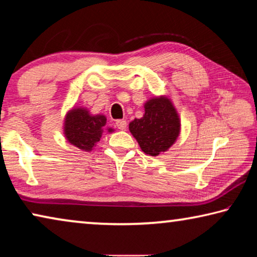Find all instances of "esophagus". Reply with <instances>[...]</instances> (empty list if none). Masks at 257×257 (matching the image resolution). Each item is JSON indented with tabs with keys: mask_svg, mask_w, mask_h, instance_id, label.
Here are the masks:
<instances>
[{
	"mask_svg": "<svg viewBox=\"0 0 257 257\" xmlns=\"http://www.w3.org/2000/svg\"><path fill=\"white\" fill-rule=\"evenodd\" d=\"M116 126H117V128L123 131V130L126 128V120L125 119H117L116 120Z\"/></svg>",
	"mask_w": 257,
	"mask_h": 257,
	"instance_id": "1",
	"label": "esophagus"
}]
</instances>
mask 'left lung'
Returning a JSON list of instances; mask_svg holds the SVG:
<instances>
[{"label": "left lung", "mask_w": 257, "mask_h": 257, "mask_svg": "<svg viewBox=\"0 0 257 257\" xmlns=\"http://www.w3.org/2000/svg\"><path fill=\"white\" fill-rule=\"evenodd\" d=\"M145 115L130 123V131L145 154L157 156L174 144L180 133V120L167 98L151 99L145 104Z\"/></svg>", "instance_id": "1"}]
</instances>
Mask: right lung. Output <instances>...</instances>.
Returning <instances> with one entry per match:
<instances>
[{
	"label": "right lung",
	"instance_id": "add662e5",
	"mask_svg": "<svg viewBox=\"0 0 257 257\" xmlns=\"http://www.w3.org/2000/svg\"><path fill=\"white\" fill-rule=\"evenodd\" d=\"M107 119L102 115L91 116L85 109H73L66 117L65 134L71 145L90 151L100 141ZM111 132V130H108Z\"/></svg>",
	"mask_w": 257,
	"mask_h": 257
}]
</instances>
